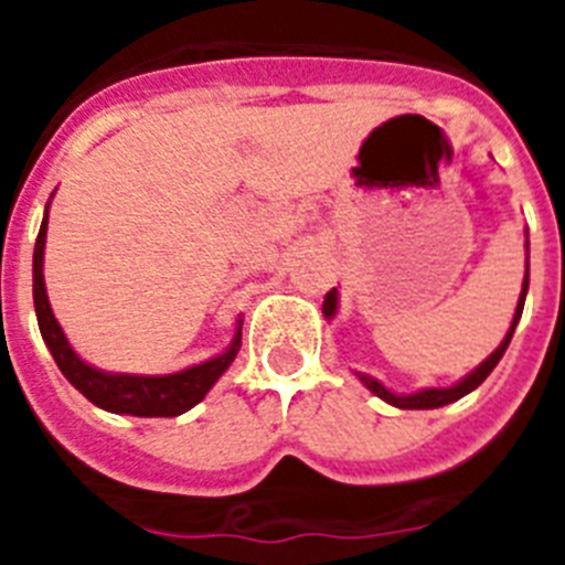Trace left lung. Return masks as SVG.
<instances>
[{
	"label": "left lung",
	"instance_id": "8db88e82",
	"mask_svg": "<svg viewBox=\"0 0 565 565\" xmlns=\"http://www.w3.org/2000/svg\"><path fill=\"white\" fill-rule=\"evenodd\" d=\"M526 291H529V237H526V274H523L521 297H518V308H515V317H512V326H509L507 337L501 339V344H498L495 351L489 353V356L478 364L476 371L467 373L463 379H458V382L450 384V387H422V391H416V393H393L391 387H384L379 379L367 376V373H359V371H356V379L364 384V387H367V391L373 393V396H379L382 402L393 404V407H398V411H436V407H444V404L458 402V398H463L467 393L476 391L478 384H481L489 373L495 371V364L501 362V356L507 353L509 339H512L518 322H521L523 302H526ZM337 308H339V291L337 288H331V291L326 294V302H322V313H326L328 319H333L337 317Z\"/></svg>",
	"mask_w": 565,
	"mask_h": 565
}]
</instances>
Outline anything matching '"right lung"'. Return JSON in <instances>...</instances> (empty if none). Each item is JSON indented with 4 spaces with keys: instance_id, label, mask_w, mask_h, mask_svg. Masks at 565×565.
Masks as SVG:
<instances>
[{
    "instance_id": "add662e5",
    "label": "right lung",
    "mask_w": 565,
    "mask_h": 565,
    "mask_svg": "<svg viewBox=\"0 0 565 565\" xmlns=\"http://www.w3.org/2000/svg\"><path fill=\"white\" fill-rule=\"evenodd\" d=\"M53 198V194H50ZM47 212L50 201L44 206L42 228H39L36 248H33V306H36L39 331H42L47 351L56 359L58 371L64 373L73 387L89 402L107 413L118 416H141V418H169L192 411L194 404L203 402L212 391L214 382L228 371L243 342V319L234 326V337L228 348L217 356L206 359L201 364L183 367V371L163 373V376H143V373H109L84 362L73 344L64 337L56 313L50 308L47 288H44V243H47Z\"/></svg>"
}]
</instances>
